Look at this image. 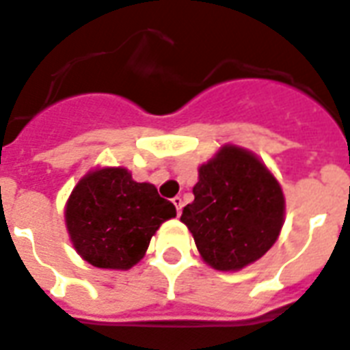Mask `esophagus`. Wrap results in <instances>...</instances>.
<instances>
[{"label":"esophagus","mask_w":350,"mask_h":350,"mask_svg":"<svg viewBox=\"0 0 350 350\" xmlns=\"http://www.w3.org/2000/svg\"><path fill=\"white\" fill-rule=\"evenodd\" d=\"M172 203H174V206H176V212H178V215H180L181 208H183V200H181L180 196H176L174 200H172Z\"/></svg>","instance_id":"1"}]
</instances>
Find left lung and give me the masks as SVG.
<instances>
[{"label": "left lung", "instance_id": "left-lung-1", "mask_svg": "<svg viewBox=\"0 0 350 350\" xmlns=\"http://www.w3.org/2000/svg\"><path fill=\"white\" fill-rule=\"evenodd\" d=\"M194 201L181 221L200 255L219 271H237L262 257L284 224L282 189L254 152L235 146L200 167Z\"/></svg>", "mask_w": 350, "mask_h": 350}]
</instances>
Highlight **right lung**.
<instances>
[{
    "label": "right lung",
    "instance_id": "right-lung-1",
    "mask_svg": "<svg viewBox=\"0 0 350 350\" xmlns=\"http://www.w3.org/2000/svg\"><path fill=\"white\" fill-rule=\"evenodd\" d=\"M64 217L73 248L86 262L129 269L146 255L160 224L176 217V206L124 167H104L77 183Z\"/></svg>",
    "mask_w": 350,
    "mask_h": 350
}]
</instances>
